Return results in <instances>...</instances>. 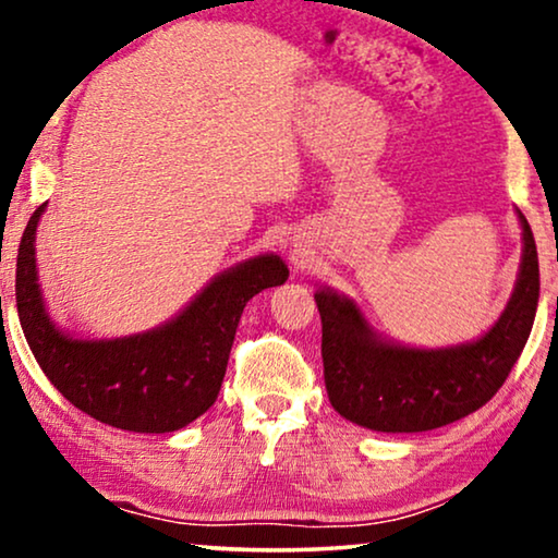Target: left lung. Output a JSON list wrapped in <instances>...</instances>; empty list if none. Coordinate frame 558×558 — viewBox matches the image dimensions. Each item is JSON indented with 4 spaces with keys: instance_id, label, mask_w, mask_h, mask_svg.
<instances>
[{
    "instance_id": "left-lung-1",
    "label": "left lung",
    "mask_w": 558,
    "mask_h": 558,
    "mask_svg": "<svg viewBox=\"0 0 558 558\" xmlns=\"http://www.w3.org/2000/svg\"><path fill=\"white\" fill-rule=\"evenodd\" d=\"M521 226L523 264L515 292L493 330L470 345H388L345 296L315 294L323 319L325 386L340 416L373 432H429L464 418L500 391L523 353L538 304L536 241L523 216Z\"/></svg>"
}]
</instances>
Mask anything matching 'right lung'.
<instances>
[{
  "label": "right lung",
  "instance_id": "obj_1",
  "mask_svg": "<svg viewBox=\"0 0 558 558\" xmlns=\"http://www.w3.org/2000/svg\"><path fill=\"white\" fill-rule=\"evenodd\" d=\"M27 220L17 251V312L27 345L50 384L117 429L165 434L182 429L218 399L243 307L262 289L284 284L279 256H258L220 274L195 302L157 330L121 340H73L50 323L35 271V228Z\"/></svg>",
  "mask_w": 558,
  "mask_h": 558
}]
</instances>
